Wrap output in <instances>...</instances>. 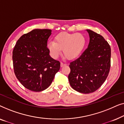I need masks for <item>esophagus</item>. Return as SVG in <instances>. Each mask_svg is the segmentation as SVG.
Wrapping results in <instances>:
<instances>
[{
    "label": "esophagus",
    "instance_id": "obj_1",
    "mask_svg": "<svg viewBox=\"0 0 124 124\" xmlns=\"http://www.w3.org/2000/svg\"><path fill=\"white\" fill-rule=\"evenodd\" d=\"M67 65V64H64V63H63V62H61V63H60V66L62 67H64V66H65V65Z\"/></svg>",
    "mask_w": 124,
    "mask_h": 124
}]
</instances>
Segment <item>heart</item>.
<instances>
[{
	"label": "heart",
	"instance_id": "obj_1",
	"mask_svg": "<svg viewBox=\"0 0 124 124\" xmlns=\"http://www.w3.org/2000/svg\"><path fill=\"white\" fill-rule=\"evenodd\" d=\"M86 43V38L82 34L64 32L55 37V42H48L47 48L54 58H57L62 54V50H63L65 56L69 60H73L81 55Z\"/></svg>",
	"mask_w": 124,
	"mask_h": 124
}]
</instances>
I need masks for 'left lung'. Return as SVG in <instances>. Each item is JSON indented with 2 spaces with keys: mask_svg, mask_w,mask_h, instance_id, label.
Masks as SVG:
<instances>
[{
  "mask_svg": "<svg viewBox=\"0 0 124 124\" xmlns=\"http://www.w3.org/2000/svg\"><path fill=\"white\" fill-rule=\"evenodd\" d=\"M90 37L87 48L71 62L68 79L71 87L78 92L89 94L104 82L111 67V47L99 34L86 29Z\"/></svg>",
  "mask_w": 124,
  "mask_h": 124,
  "instance_id": "left-lung-1",
  "label": "left lung"
}]
</instances>
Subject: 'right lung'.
<instances>
[{"instance_id": "obj_1", "label": "right lung", "mask_w": 124, "mask_h": 124, "mask_svg": "<svg viewBox=\"0 0 124 124\" xmlns=\"http://www.w3.org/2000/svg\"><path fill=\"white\" fill-rule=\"evenodd\" d=\"M50 29H35L17 40L13 51L15 74L25 88L39 92L48 88L60 68L50 55L47 40Z\"/></svg>"}]
</instances>
